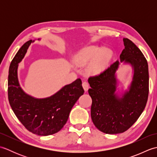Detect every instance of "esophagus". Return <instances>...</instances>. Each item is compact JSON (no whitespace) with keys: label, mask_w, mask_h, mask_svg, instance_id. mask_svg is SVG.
I'll use <instances>...</instances> for the list:
<instances>
[{"label":"esophagus","mask_w":157,"mask_h":157,"mask_svg":"<svg viewBox=\"0 0 157 157\" xmlns=\"http://www.w3.org/2000/svg\"><path fill=\"white\" fill-rule=\"evenodd\" d=\"M82 86H83V88H84L85 92H87V91H88V88H89V84H88V82H83Z\"/></svg>","instance_id":"obj_1"}]
</instances>
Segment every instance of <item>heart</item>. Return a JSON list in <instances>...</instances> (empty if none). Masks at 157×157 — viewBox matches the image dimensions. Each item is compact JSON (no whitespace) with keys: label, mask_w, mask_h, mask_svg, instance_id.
Listing matches in <instances>:
<instances>
[{"label":"heart","mask_w":157,"mask_h":157,"mask_svg":"<svg viewBox=\"0 0 157 157\" xmlns=\"http://www.w3.org/2000/svg\"><path fill=\"white\" fill-rule=\"evenodd\" d=\"M111 57V53L105 51L102 48L90 46L83 48L75 59V62L79 66L88 65L87 70L90 74L96 75L101 73L106 67Z\"/></svg>","instance_id":"heart-1"}]
</instances>
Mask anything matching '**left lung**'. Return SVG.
<instances>
[{"instance_id":"left-lung-1","label":"left lung","mask_w":157,"mask_h":157,"mask_svg":"<svg viewBox=\"0 0 157 157\" xmlns=\"http://www.w3.org/2000/svg\"><path fill=\"white\" fill-rule=\"evenodd\" d=\"M125 48L120 55L121 62L128 63L134 69L129 90L119 97L115 94V73L119 62L117 61L98 75L91 76L88 83L91 88V117L96 128L108 134L127 131L137 121L148 101L149 75L148 63L136 45L123 38Z\"/></svg>"}]
</instances>
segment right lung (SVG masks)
Returning a JSON list of instances; mask_svg holds the SVG:
<instances>
[{"instance_id": "add662e5", "label": "right lung", "mask_w": 157, "mask_h": 157, "mask_svg": "<svg viewBox=\"0 0 157 157\" xmlns=\"http://www.w3.org/2000/svg\"><path fill=\"white\" fill-rule=\"evenodd\" d=\"M32 42L21 46L10 65L8 98L15 115L28 131L38 136L52 135L65 125L72 107L84 90L78 78L48 98H35L23 92L18 82V63Z\"/></svg>"}]
</instances>
